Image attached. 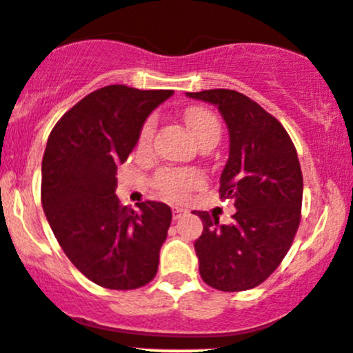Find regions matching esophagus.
<instances>
[{"label":"esophagus","instance_id":"1","mask_svg":"<svg viewBox=\"0 0 353 353\" xmlns=\"http://www.w3.org/2000/svg\"><path fill=\"white\" fill-rule=\"evenodd\" d=\"M185 214H187V210L181 209V207H173V221H178Z\"/></svg>","mask_w":353,"mask_h":353}]
</instances>
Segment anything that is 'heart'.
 Returning a JSON list of instances; mask_svg holds the SVG:
<instances>
[{
    "instance_id": "1",
    "label": "heart",
    "mask_w": 353,
    "mask_h": 353,
    "mask_svg": "<svg viewBox=\"0 0 353 353\" xmlns=\"http://www.w3.org/2000/svg\"><path fill=\"white\" fill-rule=\"evenodd\" d=\"M185 122H187L188 129H190L192 136L195 137L197 143L202 137L209 136V134L219 136V122H217V119L210 112L202 110V108H190L185 115ZM152 130H154V122L148 121L141 129L139 148H146L151 143ZM199 183H201V176L197 173L181 172V170H165L156 178V185L161 190V194L173 199V201L183 199Z\"/></svg>"
}]
</instances>
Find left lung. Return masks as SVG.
Listing matches in <instances>:
<instances>
[{"label":"left lung","instance_id":"left-lung-1","mask_svg":"<svg viewBox=\"0 0 353 353\" xmlns=\"http://www.w3.org/2000/svg\"><path fill=\"white\" fill-rule=\"evenodd\" d=\"M217 107L230 132L221 197L234 203L231 224L199 210L202 236L194 243L205 284L224 292L256 287L281 265L301 221L303 173L282 123L232 90L187 93Z\"/></svg>","mask_w":353,"mask_h":353}]
</instances>
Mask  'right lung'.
Segmentation results:
<instances>
[{"mask_svg": "<svg viewBox=\"0 0 353 353\" xmlns=\"http://www.w3.org/2000/svg\"><path fill=\"white\" fill-rule=\"evenodd\" d=\"M172 95L105 86L66 112L47 139L42 207L50 230L72 265L107 289H137L158 272L172 209L154 201L122 207L115 173L151 112Z\"/></svg>", "mask_w": 353, "mask_h": 353, "instance_id": "add662e5", "label": "right lung"}]
</instances>
